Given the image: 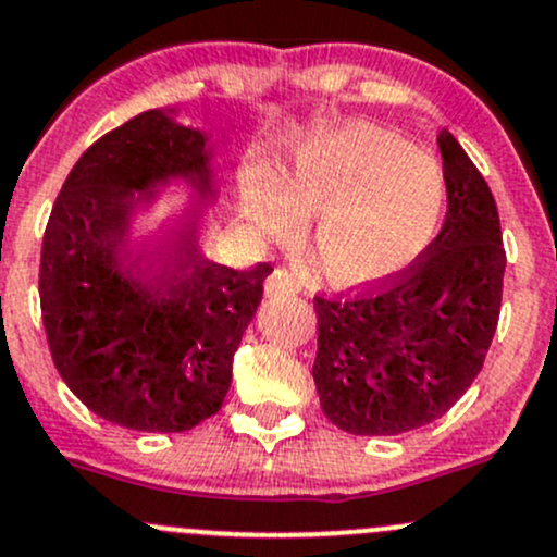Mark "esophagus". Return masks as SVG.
I'll use <instances>...</instances> for the list:
<instances>
[{
    "label": "esophagus",
    "instance_id": "1",
    "mask_svg": "<svg viewBox=\"0 0 557 557\" xmlns=\"http://www.w3.org/2000/svg\"><path fill=\"white\" fill-rule=\"evenodd\" d=\"M301 290L298 280L294 274H288L285 269H274L267 280V296H296Z\"/></svg>",
    "mask_w": 557,
    "mask_h": 557
}]
</instances>
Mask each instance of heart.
<instances>
[{
	"label": "heart",
	"instance_id": "heart-1",
	"mask_svg": "<svg viewBox=\"0 0 557 557\" xmlns=\"http://www.w3.org/2000/svg\"><path fill=\"white\" fill-rule=\"evenodd\" d=\"M446 175L435 157L371 125H347L296 151L274 178L250 175L243 219L259 237L288 239L309 221L327 283L360 288L395 277L437 237Z\"/></svg>",
	"mask_w": 557,
	"mask_h": 557
}]
</instances>
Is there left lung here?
Instances as JSON below:
<instances>
[{"instance_id":"obj_1","label":"left lung","mask_w":557,"mask_h":557,"mask_svg":"<svg viewBox=\"0 0 557 557\" xmlns=\"http://www.w3.org/2000/svg\"><path fill=\"white\" fill-rule=\"evenodd\" d=\"M448 213L430 248L376 294L314 296L312 376L349 435L419 430L470 389L499 323L505 248L488 184L459 140L437 136Z\"/></svg>"}]
</instances>
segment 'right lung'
Masks as SVG:
<instances>
[{"label": "right lung", "instance_id": "right-lung-1", "mask_svg": "<svg viewBox=\"0 0 557 557\" xmlns=\"http://www.w3.org/2000/svg\"><path fill=\"white\" fill-rule=\"evenodd\" d=\"M149 109L98 138L69 173L42 239L39 301L52 362L111 424L186 432L210 419L263 296L269 263L210 261L184 210L181 232L138 234L133 213L171 181L219 200L213 144Z\"/></svg>", "mask_w": 557, "mask_h": 557}]
</instances>
